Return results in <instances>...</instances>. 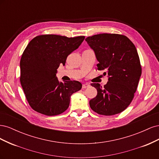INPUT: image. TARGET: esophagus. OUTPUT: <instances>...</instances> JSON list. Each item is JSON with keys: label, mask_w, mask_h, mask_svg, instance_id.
I'll return each mask as SVG.
<instances>
[{"label": "esophagus", "mask_w": 159, "mask_h": 159, "mask_svg": "<svg viewBox=\"0 0 159 159\" xmlns=\"http://www.w3.org/2000/svg\"><path fill=\"white\" fill-rule=\"evenodd\" d=\"M89 84H88V83L84 84L82 85V88H83V89L88 88H89Z\"/></svg>", "instance_id": "1"}]
</instances>
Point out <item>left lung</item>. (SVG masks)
Here are the masks:
<instances>
[{"mask_svg":"<svg viewBox=\"0 0 159 159\" xmlns=\"http://www.w3.org/2000/svg\"><path fill=\"white\" fill-rule=\"evenodd\" d=\"M99 64L98 70H105L107 83L91 85L97 89L96 97L89 101L90 107L103 115L122 112L131 103L141 75L138 53L129 38L117 34H99L86 38Z\"/></svg>","mask_w":159,"mask_h":159,"instance_id":"1","label":"left lung"}]
</instances>
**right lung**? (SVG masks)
<instances>
[{
    "label": "right lung",
    "mask_w": 159,
    "mask_h": 159,
    "mask_svg": "<svg viewBox=\"0 0 159 159\" xmlns=\"http://www.w3.org/2000/svg\"><path fill=\"white\" fill-rule=\"evenodd\" d=\"M84 39V36L46 34L34 38L28 44L20 62V81L28 103L36 111L48 116L60 115L68 108L71 95L81 89L80 81L60 82L56 74Z\"/></svg>",
    "instance_id": "obj_1"
}]
</instances>
